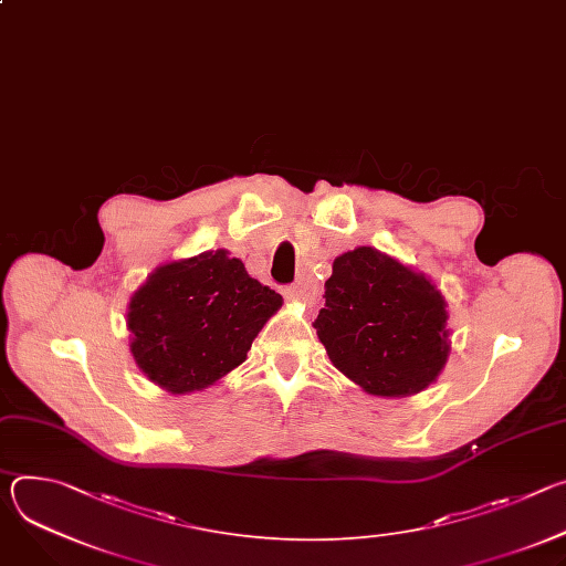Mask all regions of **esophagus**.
I'll use <instances>...</instances> for the list:
<instances>
[{
	"mask_svg": "<svg viewBox=\"0 0 566 566\" xmlns=\"http://www.w3.org/2000/svg\"><path fill=\"white\" fill-rule=\"evenodd\" d=\"M284 295H286V300H291V302H300V304H304V306H311V304L315 302V297H317V291H315L308 282H297V284H293V286H289V289L284 291Z\"/></svg>",
	"mask_w": 566,
	"mask_h": 566,
	"instance_id": "obj_1",
	"label": "esophagus"
}]
</instances>
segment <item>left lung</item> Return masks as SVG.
<instances>
[{
	"label": "left lung",
	"instance_id": "left-lung-1",
	"mask_svg": "<svg viewBox=\"0 0 566 566\" xmlns=\"http://www.w3.org/2000/svg\"><path fill=\"white\" fill-rule=\"evenodd\" d=\"M446 306L428 275L358 247L334 260L313 329L334 367L363 391L402 398L430 387L448 363Z\"/></svg>",
	"mask_w": 566,
	"mask_h": 566
}]
</instances>
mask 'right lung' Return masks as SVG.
<instances>
[{
	"label": "right lung",
	"instance_id": "add662e5",
	"mask_svg": "<svg viewBox=\"0 0 566 566\" xmlns=\"http://www.w3.org/2000/svg\"><path fill=\"white\" fill-rule=\"evenodd\" d=\"M282 302L226 249L166 262L129 297V352L160 389L201 391L247 360Z\"/></svg>",
	"mask_w": 566,
	"mask_h": 566
}]
</instances>
